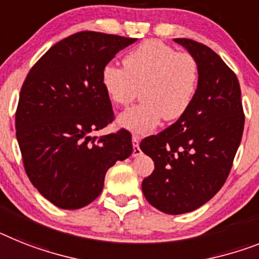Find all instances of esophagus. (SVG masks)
I'll return each mask as SVG.
<instances>
[{
	"label": "esophagus",
	"mask_w": 259,
	"mask_h": 259,
	"mask_svg": "<svg viewBox=\"0 0 259 259\" xmlns=\"http://www.w3.org/2000/svg\"><path fill=\"white\" fill-rule=\"evenodd\" d=\"M132 141H133V156L141 155V153H142L140 149L141 137L137 136V134H133V137H132Z\"/></svg>",
	"instance_id": "1"
}]
</instances>
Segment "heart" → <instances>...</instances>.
<instances>
[{
	"instance_id": "1",
	"label": "heart",
	"mask_w": 259,
	"mask_h": 259,
	"mask_svg": "<svg viewBox=\"0 0 259 259\" xmlns=\"http://www.w3.org/2000/svg\"><path fill=\"white\" fill-rule=\"evenodd\" d=\"M200 80L197 60L160 40H146L127 52L123 68L106 64L101 85L116 105H129L141 87L142 100L121 113L119 126L137 134L147 133L164 118L183 116L196 97Z\"/></svg>"
}]
</instances>
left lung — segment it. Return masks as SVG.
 Masks as SVG:
<instances>
[{
  "instance_id": "left-lung-1",
  "label": "left lung",
  "mask_w": 259,
  "mask_h": 259,
  "mask_svg": "<svg viewBox=\"0 0 259 259\" xmlns=\"http://www.w3.org/2000/svg\"><path fill=\"white\" fill-rule=\"evenodd\" d=\"M174 40L197 60L196 97L177 122L145 138L140 147L155 166L142 182L146 200L160 212L182 214L201 207L224 186L245 116L240 82L220 56L192 39Z\"/></svg>"
}]
</instances>
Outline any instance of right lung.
<instances>
[{
	"instance_id": "obj_1",
	"label": "right lung",
	"mask_w": 259,
	"mask_h": 259,
	"mask_svg": "<svg viewBox=\"0 0 259 259\" xmlns=\"http://www.w3.org/2000/svg\"><path fill=\"white\" fill-rule=\"evenodd\" d=\"M80 31L54 45L26 76L15 112L23 166L42 196L62 209H79L99 196L106 171L133 153L125 129L92 133L114 119L101 71L136 42Z\"/></svg>"
}]
</instances>
